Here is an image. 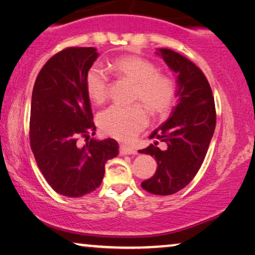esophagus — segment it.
Here are the masks:
<instances>
[{
    "label": "esophagus",
    "instance_id": "34e87169",
    "mask_svg": "<svg viewBox=\"0 0 255 255\" xmlns=\"http://www.w3.org/2000/svg\"><path fill=\"white\" fill-rule=\"evenodd\" d=\"M120 154L121 155H135V154H137V151L135 150L134 148H130V147H128V145L121 144L120 145Z\"/></svg>",
    "mask_w": 255,
    "mask_h": 255
}]
</instances>
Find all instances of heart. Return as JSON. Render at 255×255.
I'll list each match as a JSON object with an SVG mask.
<instances>
[{"label": "heart", "mask_w": 255, "mask_h": 255, "mask_svg": "<svg viewBox=\"0 0 255 255\" xmlns=\"http://www.w3.org/2000/svg\"><path fill=\"white\" fill-rule=\"evenodd\" d=\"M111 69L117 76L134 84V99L143 103L152 114L165 113L174 103L175 81L161 73L150 60L137 56L114 59ZM85 87L91 101L103 104L108 93V77L99 66L90 67L85 77ZM99 126L105 134L119 140H131L148 124V113L140 104L131 106L113 105L99 115Z\"/></svg>", "instance_id": "obj_1"}]
</instances>
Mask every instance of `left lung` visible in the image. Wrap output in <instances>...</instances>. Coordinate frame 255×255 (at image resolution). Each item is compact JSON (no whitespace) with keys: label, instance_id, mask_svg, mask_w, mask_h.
I'll use <instances>...</instances> for the list:
<instances>
[{"label":"left lung","instance_id":"left-lung-1","mask_svg":"<svg viewBox=\"0 0 255 255\" xmlns=\"http://www.w3.org/2000/svg\"><path fill=\"white\" fill-rule=\"evenodd\" d=\"M156 54L175 73L177 105L150 135L167 143L165 150L155 147L156 141L138 151L157 162L155 175L141 186L154 195L169 196L185 188L201 168L215 133L216 108L211 87L198 66L170 49H157Z\"/></svg>","mask_w":255,"mask_h":255}]
</instances>
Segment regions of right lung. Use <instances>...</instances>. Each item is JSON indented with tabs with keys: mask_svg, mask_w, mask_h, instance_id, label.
<instances>
[{
	"mask_svg": "<svg viewBox=\"0 0 255 255\" xmlns=\"http://www.w3.org/2000/svg\"><path fill=\"white\" fill-rule=\"evenodd\" d=\"M98 56L96 47H69L39 71L30 110V144L37 165L59 195L81 197L103 182L105 163L119 154L113 138L78 137L96 134L85 77Z\"/></svg>",
	"mask_w": 255,
	"mask_h": 255,
	"instance_id": "1",
	"label": "right lung"
}]
</instances>
